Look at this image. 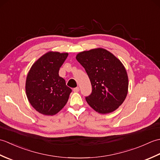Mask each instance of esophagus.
Segmentation results:
<instances>
[{
	"instance_id": "obj_1",
	"label": "esophagus",
	"mask_w": 160,
	"mask_h": 160,
	"mask_svg": "<svg viewBox=\"0 0 160 160\" xmlns=\"http://www.w3.org/2000/svg\"><path fill=\"white\" fill-rule=\"evenodd\" d=\"M73 91H74V92L77 93V92H78V91H80V88H79V87H76V88H74V89H73Z\"/></svg>"
}]
</instances>
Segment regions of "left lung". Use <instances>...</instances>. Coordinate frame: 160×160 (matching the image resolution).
Listing matches in <instances>:
<instances>
[{
  "mask_svg": "<svg viewBox=\"0 0 160 160\" xmlns=\"http://www.w3.org/2000/svg\"><path fill=\"white\" fill-rule=\"evenodd\" d=\"M76 60L89 76L92 93L86 97L89 106L101 114L113 112L128 93V78L123 64L113 53L96 48L78 53Z\"/></svg>",
  "mask_w": 160,
  "mask_h": 160,
  "instance_id": "obj_1",
  "label": "left lung"
}]
</instances>
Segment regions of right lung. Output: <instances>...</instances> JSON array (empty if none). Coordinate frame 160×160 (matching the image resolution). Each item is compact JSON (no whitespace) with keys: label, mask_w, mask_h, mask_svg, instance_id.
I'll use <instances>...</instances> for the list:
<instances>
[{"label":"right lung","mask_w":160,"mask_h":160,"mask_svg":"<svg viewBox=\"0 0 160 160\" xmlns=\"http://www.w3.org/2000/svg\"><path fill=\"white\" fill-rule=\"evenodd\" d=\"M68 53L49 52L33 64L27 76L25 91L32 106L40 113L53 115L65 106L71 89L59 76Z\"/></svg>","instance_id":"obj_1"}]
</instances>
